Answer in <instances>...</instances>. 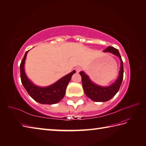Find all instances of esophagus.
<instances>
[{
  "mask_svg": "<svg viewBox=\"0 0 146 146\" xmlns=\"http://www.w3.org/2000/svg\"><path fill=\"white\" fill-rule=\"evenodd\" d=\"M76 70L77 72H79L81 70V68H80V67H77V68H76Z\"/></svg>",
  "mask_w": 146,
  "mask_h": 146,
  "instance_id": "obj_1",
  "label": "esophagus"
}]
</instances>
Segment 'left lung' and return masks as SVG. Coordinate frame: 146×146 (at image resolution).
Instances as JSON below:
<instances>
[{
	"instance_id": "8db88e82",
	"label": "left lung",
	"mask_w": 146,
	"mask_h": 146,
	"mask_svg": "<svg viewBox=\"0 0 146 146\" xmlns=\"http://www.w3.org/2000/svg\"><path fill=\"white\" fill-rule=\"evenodd\" d=\"M103 52H110L116 55L120 58L121 61L119 76L112 85L108 87L97 85L90 80L88 76H86L84 72H80L82 77V86L85 94L90 99L96 102H106L112 98L119 92L123 78V64L119 50L113 46H108Z\"/></svg>"
}]
</instances>
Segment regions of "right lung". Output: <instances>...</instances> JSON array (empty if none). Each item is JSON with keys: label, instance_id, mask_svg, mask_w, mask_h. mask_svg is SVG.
Instances as JSON below:
<instances>
[{"label": "right lung", "instance_id": "add662e5", "mask_svg": "<svg viewBox=\"0 0 146 146\" xmlns=\"http://www.w3.org/2000/svg\"><path fill=\"white\" fill-rule=\"evenodd\" d=\"M27 52L28 51L26 52L20 64V77L23 85L29 95L39 103L45 104L58 103L64 98L67 86L72 75L76 73V70H73L52 85L47 87H39L34 85L25 74L24 65Z\"/></svg>", "mask_w": 146, "mask_h": 146}]
</instances>
